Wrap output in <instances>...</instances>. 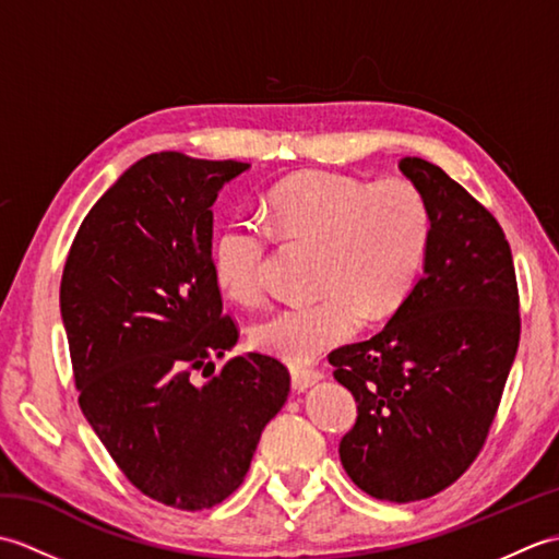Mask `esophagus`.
I'll return each mask as SVG.
<instances>
[{
  "label": "esophagus",
  "instance_id": "1",
  "mask_svg": "<svg viewBox=\"0 0 559 559\" xmlns=\"http://www.w3.org/2000/svg\"><path fill=\"white\" fill-rule=\"evenodd\" d=\"M322 382V372L319 370H293V389L305 391Z\"/></svg>",
  "mask_w": 559,
  "mask_h": 559
}]
</instances>
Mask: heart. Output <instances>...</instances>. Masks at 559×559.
Wrapping results in <instances>:
<instances>
[{
	"label": "heart",
	"mask_w": 559,
	"mask_h": 559,
	"mask_svg": "<svg viewBox=\"0 0 559 559\" xmlns=\"http://www.w3.org/2000/svg\"><path fill=\"white\" fill-rule=\"evenodd\" d=\"M273 228L322 245L314 302L278 307L252 326V343L269 355L305 365L334 343L358 334L365 312L384 317L408 298L432 237V211L408 180L370 185L336 173L286 177L266 194ZM269 230L230 218L211 247L216 286L233 302L252 305L264 288Z\"/></svg>",
	"instance_id": "obj_1"
}]
</instances>
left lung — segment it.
Masks as SVG:
<instances>
[{"instance_id":"8db88e82","label":"left lung","mask_w":559,"mask_h":559,"mask_svg":"<svg viewBox=\"0 0 559 559\" xmlns=\"http://www.w3.org/2000/svg\"><path fill=\"white\" fill-rule=\"evenodd\" d=\"M399 170L432 211L423 278L377 336L329 362L358 403L343 468L362 492L403 504L442 492L480 454L521 319L512 249L492 213L432 163L403 158Z\"/></svg>"}]
</instances>
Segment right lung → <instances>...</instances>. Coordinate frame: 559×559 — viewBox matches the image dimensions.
I'll return each mask as SVG.
<instances>
[{
    "instance_id": "1",
    "label": "right lung",
    "mask_w": 559,
    "mask_h": 559,
    "mask_svg": "<svg viewBox=\"0 0 559 559\" xmlns=\"http://www.w3.org/2000/svg\"><path fill=\"white\" fill-rule=\"evenodd\" d=\"M247 168L177 151L136 160L83 218L59 286L93 432L134 488L187 512L240 488L290 391L286 365L261 353L189 379L240 336L211 271V206Z\"/></svg>"
}]
</instances>
